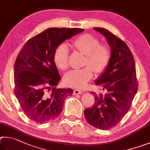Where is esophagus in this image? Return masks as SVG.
Returning a JSON list of instances; mask_svg holds the SVG:
<instances>
[{"mask_svg":"<svg viewBox=\"0 0 150 150\" xmlns=\"http://www.w3.org/2000/svg\"><path fill=\"white\" fill-rule=\"evenodd\" d=\"M82 91L79 90H75L74 91V95H78V94H82Z\"/></svg>","mask_w":150,"mask_h":150,"instance_id":"34e87169","label":"esophagus"}]
</instances>
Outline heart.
<instances>
[{"label":"heart","mask_w":150,"mask_h":150,"mask_svg":"<svg viewBox=\"0 0 150 150\" xmlns=\"http://www.w3.org/2000/svg\"><path fill=\"white\" fill-rule=\"evenodd\" d=\"M73 48L85 55L83 66L79 70H73L64 76L65 84L70 87L82 89L92 78L93 71L96 74L103 72L111 60V51L107 46L99 44L98 39L90 34H83L75 39ZM53 60L60 70L68 68V49L65 45L58 46L54 52Z\"/></svg>","instance_id":"heart-1"}]
</instances>
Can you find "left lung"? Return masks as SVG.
Returning a JSON list of instances; mask_svg holds the SVG:
<instances>
[{
  "label": "left lung",
  "instance_id": "8db88e82",
  "mask_svg": "<svg viewBox=\"0 0 150 150\" xmlns=\"http://www.w3.org/2000/svg\"><path fill=\"white\" fill-rule=\"evenodd\" d=\"M93 29L105 37L111 57L108 67L95 82L104 92H92L95 103L84 110V115L89 124L107 130L116 126L130 108L138 90L136 65L125 41L106 29Z\"/></svg>",
  "mask_w": 150,
  "mask_h": 150
}]
</instances>
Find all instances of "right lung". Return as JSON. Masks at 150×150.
<instances>
[{"label": "right lung", "instance_id": "add662e5", "mask_svg": "<svg viewBox=\"0 0 150 150\" xmlns=\"http://www.w3.org/2000/svg\"><path fill=\"white\" fill-rule=\"evenodd\" d=\"M81 28H49L29 39L16 59L14 92L29 119L45 123L61 113L72 89H57L60 76L54 52L66 39L83 31ZM52 90L51 93L47 91Z\"/></svg>", "mask_w": 150, "mask_h": 150}]
</instances>
